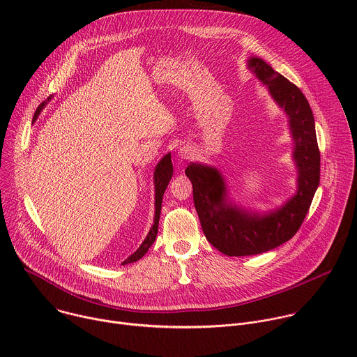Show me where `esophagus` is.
I'll return each mask as SVG.
<instances>
[{
  "instance_id": "obj_1",
  "label": "esophagus",
  "mask_w": 357,
  "mask_h": 357,
  "mask_svg": "<svg viewBox=\"0 0 357 357\" xmlns=\"http://www.w3.org/2000/svg\"><path fill=\"white\" fill-rule=\"evenodd\" d=\"M179 157H181V158H186V157H188V149H182V148H181V149H179Z\"/></svg>"
}]
</instances>
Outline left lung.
<instances>
[{
  "label": "left lung",
  "instance_id": "8db88e82",
  "mask_svg": "<svg viewBox=\"0 0 357 357\" xmlns=\"http://www.w3.org/2000/svg\"><path fill=\"white\" fill-rule=\"evenodd\" d=\"M251 69L267 84L277 105L288 116L298 169L296 193L278 209L250 213L227 202L223 176L216 168L189 164L185 169L193 186V203L208 241L230 257L254 256L273 250L299 230L321 178V154L315 120L303 93L260 58H250Z\"/></svg>",
  "mask_w": 357,
  "mask_h": 357
}]
</instances>
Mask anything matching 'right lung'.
Returning a JSON list of instances; mask_svg holds the SVG:
<instances>
[{"mask_svg": "<svg viewBox=\"0 0 357 357\" xmlns=\"http://www.w3.org/2000/svg\"><path fill=\"white\" fill-rule=\"evenodd\" d=\"M50 98H47L49 101ZM45 103L39 105V107L35 112L33 116V121L38 119L40 110L43 109ZM174 174V168H172V162H171V154H167L157 165L155 172H154V183H155V218H154V225L149 229L148 236L145 237V240L142 241V244L137 248L135 252H132L128 259H126L123 261V264H128V263H135L139 259H142L144 254L148 251V248L152 245V243L155 241L157 238V233H158V222H160V215H161V205H162V196L164 192L172 178Z\"/></svg>", "mask_w": 357, "mask_h": 357, "instance_id": "right-lung-1", "label": "right lung"}]
</instances>
